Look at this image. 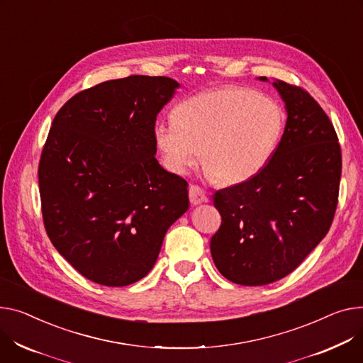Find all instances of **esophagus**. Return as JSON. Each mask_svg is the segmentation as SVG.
<instances>
[{"mask_svg":"<svg viewBox=\"0 0 363 363\" xmlns=\"http://www.w3.org/2000/svg\"><path fill=\"white\" fill-rule=\"evenodd\" d=\"M188 196H189L191 204H194V206L207 201L206 191L201 186H199V185H191L189 189H188Z\"/></svg>","mask_w":363,"mask_h":363,"instance_id":"34e87169","label":"esophagus"}]
</instances>
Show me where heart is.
<instances>
[{"instance_id":"obj_1","label":"heart","mask_w":363,"mask_h":363,"mask_svg":"<svg viewBox=\"0 0 363 363\" xmlns=\"http://www.w3.org/2000/svg\"><path fill=\"white\" fill-rule=\"evenodd\" d=\"M172 123H159L153 138L163 166L184 175L200 162L217 182L251 179L274 156L286 124L284 109L248 87L222 86L179 101Z\"/></svg>"}]
</instances>
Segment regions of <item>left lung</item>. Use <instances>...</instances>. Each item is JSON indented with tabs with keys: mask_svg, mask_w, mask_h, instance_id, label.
Returning a JSON list of instances; mask_svg holds the SVG:
<instances>
[{
	"mask_svg": "<svg viewBox=\"0 0 363 363\" xmlns=\"http://www.w3.org/2000/svg\"><path fill=\"white\" fill-rule=\"evenodd\" d=\"M273 86L287 112L274 156L251 179L213 194L222 225L211 236V257L242 286L292 273L327 235L339 201L342 150L330 118L302 87Z\"/></svg>",
	"mask_w": 363,
	"mask_h": 363,
	"instance_id": "1",
	"label": "left lung"
}]
</instances>
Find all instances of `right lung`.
<instances>
[{"instance_id": "right-lung-1", "label": "right lung", "mask_w": 363, "mask_h": 363, "mask_svg": "<svg viewBox=\"0 0 363 363\" xmlns=\"http://www.w3.org/2000/svg\"><path fill=\"white\" fill-rule=\"evenodd\" d=\"M179 83L130 76L86 89L58 111L39 162L42 217L86 279L121 287L153 269L188 210V182L159 164L153 130Z\"/></svg>"}]
</instances>
